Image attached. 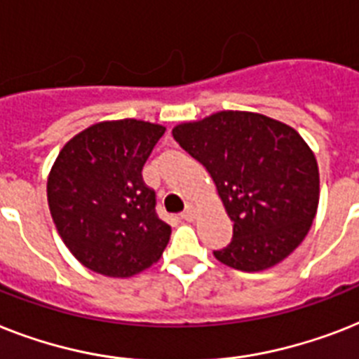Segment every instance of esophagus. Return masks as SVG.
<instances>
[{
	"instance_id": "1",
	"label": "esophagus",
	"mask_w": 359,
	"mask_h": 359,
	"mask_svg": "<svg viewBox=\"0 0 359 359\" xmlns=\"http://www.w3.org/2000/svg\"><path fill=\"white\" fill-rule=\"evenodd\" d=\"M180 217H182L184 221H191L195 217V210L191 208V206H186V210L180 214Z\"/></svg>"
}]
</instances>
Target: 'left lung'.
Masks as SVG:
<instances>
[{
    "mask_svg": "<svg viewBox=\"0 0 359 359\" xmlns=\"http://www.w3.org/2000/svg\"><path fill=\"white\" fill-rule=\"evenodd\" d=\"M173 138L205 165L234 223L229 245L214 250L221 264L262 271L301 245L319 205V170L295 129L223 110L175 127Z\"/></svg>",
    "mask_w": 359,
    "mask_h": 359,
    "instance_id": "1",
    "label": "left lung"
}]
</instances>
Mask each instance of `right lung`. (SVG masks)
<instances>
[{
	"mask_svg": "<svg viewBox=\"0 0 359 359\" xmlns=\"http://www.w3.org/2000/svg\"><path fill=\"white\" fill-rule=\"evenodd\" d=\"M164 127L138 119L92 125L64 145L48 179L58 234L88 269L133 276L164 252L171 226L142 170Z\"/></svg>",
	"mask_w": 359,
	"mask_h": 359,
	"instance_id": "1",
	"label": "right lung"
}]
</instances>
